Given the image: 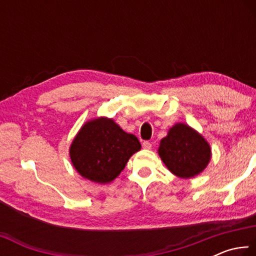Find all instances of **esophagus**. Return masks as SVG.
I'll use <instances>...</instances> for the list:
<instances>
[{
    "instance_id": "1",
    "label": "esophagus",
    "mask_w": 256,
    "mask_h": 256,
    "mask_svg": "<svg viewBox=\"0 0 256 256\" xmlns=\"http://www.w3.org/2000/svg\"><path fill=\"white\" fill-rule=\"evenodd\" d=\"M142 146H144V149H146V150H150L151 146H152V144H150L149 141H144V144H142Z\"/></svg>"
}]
</instances>
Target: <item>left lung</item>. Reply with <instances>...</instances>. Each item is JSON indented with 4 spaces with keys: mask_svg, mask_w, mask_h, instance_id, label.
Returning <instances> with one entry per match:
<instances>
[{
    "mask_svg": "<svg viewBox=\"0 0 256 256\" xmlns=\"http://www.w3.org/2000/svg\"><path fill=\"white\" fill-rule=\"evenodd\" d=\"M160 158L172 174L190 178L200 174L211 159L210 144L200 133L184 123L170 128L160 141Z\"/></svg>",
    "mask_w": 256,
    "mask_h": 256,
    "instance_id": "1",
    "label": "left lung"
}]
</instances>
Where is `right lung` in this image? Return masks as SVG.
<instances>
[{
  "mask_svg": "<svg viewBox=\"0 0 256 256\" xmlns=\"http://www.w3.org/2000/svg\"><path fill=\"white\" fill-rule=\"evenodd\" d=\"M140 149L136 136L124 132L112 118H98L86 122L73 138L70 158L82 177L107 184Z\"/></svg>",
  "mask_w": 256,
  "mask_h": 256,
  "instance_id": "add662e5",
  "label": "right lung"
}]
</instances>
